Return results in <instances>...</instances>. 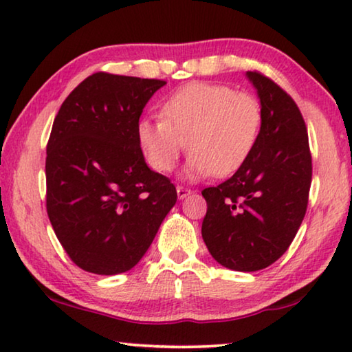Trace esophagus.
Wrapping results in <instances>:
<instances>
[{"mask_svg": "<svg viewBox=\"0 0 352 352\" xmlns=\"http://www.w3.org/2000/svg\"><path fill=\"white\" fill-rule=\"evenodd\" d=\"M192 191L191 190H188V188H185V186H177V196H178V199H185L186 196H190Z\"/></svg>", "mask_w": 352, "mask_h": 352, "instance_id": "esophagus-1", "label": "esophagus"}]
</instances>
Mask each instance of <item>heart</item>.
<instances>
[{
    "label": "heart",
    "instance_id": "1",
    "mask_svg": "<svg viewBox=\"0 0 352 352\" xmlns=\"http://www.w3.org/2000/svg\"><path fill=\"white\" fill-rule=\"evenodd\" d=\"M161 120L142 118L138 142L150 167L167 174L183 151H192L185 167L190 180L228 177L253 153L262 128V106L248 91L218 83H190L161 106Z\"/></svg>",
    "mask_w": 352,
    "mask_h": 352
}]
</instances>
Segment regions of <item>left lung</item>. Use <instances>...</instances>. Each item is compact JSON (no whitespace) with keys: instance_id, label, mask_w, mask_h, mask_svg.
<instances>
[{"instance_id":"obj_1","label":"left lung","mask_w":352,"mask_h":352,"mask_svg":"<svg viewBox=\"0 0 352 352\" xmlns=\"http://www.w3.org/2000/svg\"><path fill=\"white\" fill-rule=\"evenodd\" d=\"M262 106L253 153L221 185L206 188L202 239L212 258L237 272L274 264L305 217L311 185L307 126L297 104L274 80L246 72Z\"/></svg>"}]
</instances>
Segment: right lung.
Wrapping results in <instances>:
<instances>
[{"mask_svg":"<svg viewBox=\"0 0 352 352\" xmlns=\"http://www.w3.org/2000/svg\"><path fill=\"white\" fill-rule=\"evenodd\" d=\"M164 80L96 72L65 99L47 144V213L67 256L96 275L133 269L177 202L146 166L138 123Z\"/></svg>","mask_w":352,"mask_h":352,"instance_id":"add662e5","label":"right lung"}]
</instances>
